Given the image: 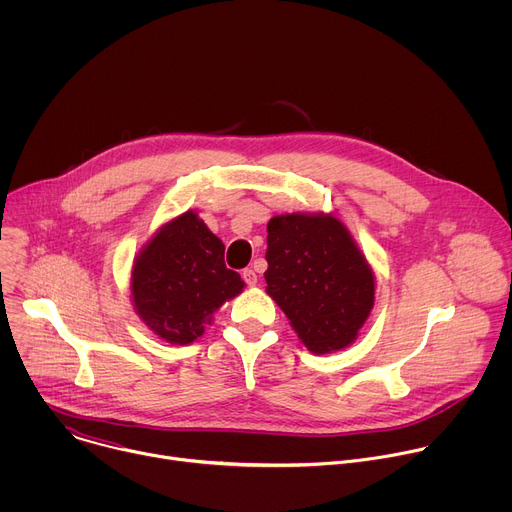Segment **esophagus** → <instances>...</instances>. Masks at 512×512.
<instances>
[{
  "mask_svg": "<svg viewBox=\"0 0 512 512\" xmlns=\"http://www.w3.org/2000/svg\"><path fill=\"white\" fill-rule=\"evenodd\" d=\"M243 279H245L247 285H255L257 283V273L253 269H245L243 271Z\"/></svg>",
  "mask_w": 512,
  "mask_h": 512,
  "instance_id": "1",
  "label": "esophagus"
}]
</instances>
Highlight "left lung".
Masks as SVG:
<instances>
[{"label": "left lung", "mask_w": 512, "mask_h": 512, "mask_svg": "<svg viewBox=\"0 0 512 512\" xmlns=\"http://www.w3.org/2000/svg\"><path fill=\"white\" fill-rule=\"evenodd\" d=\"M265 259L267 294L310 352L356 340L375 304V275L336 216H273Z\"/></svg>", "instance_id": "obj_1"}]
</instances>
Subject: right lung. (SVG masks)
I'll return each mask as SVG.
<instances>
[{
	"label": "right lung",
	"instance_id": "add662e5",
	"mask_svg": "<svg viewBox=\"0 0 512 512\" xmlns=\"http://www.w3.org/2000/svg\"><path fill=\"white\" fill-rule=\"evenodd\" d=\"M245 283L225 265V245L194 210L164 225L131 271L135 312L170 344H190Z\"/></svg>",
	"mask_w": 512,
	"mask_h": 512
}]
</instances>
